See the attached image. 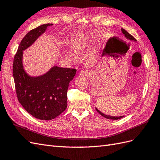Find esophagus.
<instances>
[{"label": "esophagus", "instance_id": "esophagus-1", "mask_svg": "<svg viewBox=\"0 0 160 160\" xmlns=\"http://www.w3.org/2000/svg\"><path fill=\"white\" fill-rule=\"evenodd\" d=\"M80 74L82 76H88L90 75V72L88 70H87V69H84V70H82L80 72Z\"/></svg>", "mask_w": 160, "mask_h": 160}]
</instances>
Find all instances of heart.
<instances>
[{
    "label": "heart",
    "mask_w": 160,
    "mask_h": 160,
    "mask_svg": "<svg viewBox=\"0 0 160 160\" xmlns=\"http://www.w3.org/2000/svg\"><path fill=\"white\" fill-rule=\"evenodd\" d=\"M71 46L72 49L74 51L77 52H81L82 51L84 47V41L82 40V39H81V38L78 37H78H75L72 40ZM65 55L68 58L71 59L72 57V52L71 51H67L65 53Z\"/></svg>",
    "instance_id": "heart-1"
}]
</instances>
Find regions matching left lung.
Segmentation results:
<instances>
[{"label": "left lung", "instance_id": "8db88e82", "mask_svg": "<svg viewBox=\"0 0 160 160\" xmlns=\"http://www.w3.org/2000/svg\"><path fill=\"white\" fill-rule=\"evenodd\" d=\"M121 30H122L123 34L124 35V36H125L126 39L130 40H134V41H135V42H136V39H135L132 35L130 34L128 32L126 31L124 29H123V28H122ZM95 109H96L97 111L98 112H99L102 116H103L104 118H107V119H109V120H118V119H121L122 118L124 117V116H119V117H118V116L116 117V116H108V115H105V114H104L103 113H102L101 111H99V110H98L97 108H95Z\"/></svg>", "mask_w": 160, "mask_h": 160}]
</instances>
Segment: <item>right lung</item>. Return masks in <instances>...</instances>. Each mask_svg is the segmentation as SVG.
Here are the masks:
<instances>
[{
	"label": "right lung",
	"mask_w": 160,
	"mask_h": 160,
	"mask_svg": "<svg viewBox=\"0 0 160 160\" xmlns=\"http://www.w3.org/2000/svg\"><path fill=\"white\" fill-rule=\"evenodd\" d=\"M52 23L43 24L30 30L19 44L14 57L13 75L18 101L30 115L42 120H51L67 108L69 84L76 69L53 66L44 74L30 76L24 70L23 51L30 47Z\"/></svg>",
	"instance_id": "1"
}]
</instances>
